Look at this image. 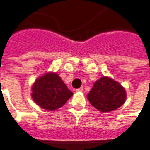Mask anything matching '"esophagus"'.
<instances>
[{
	"label": "esophagus",
	"instance_id": "1",
	"mask_svg": "<svg viewBox=\"0 0 150 150\" xmlns=\"http://www.w3.org/2000/svg\"><path fill=\"white\" fill-rule=\"evenodd\" d=\"M83 91V87H81V88H77L76 90H75V91H77V92H81V91Z\"/></svg>",
	"mask_w": 150,
	"mask_h": 150
}]
</instances>
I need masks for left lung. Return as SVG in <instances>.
<instances>
[{
  "instance_id": "left-lung-1",
  "label": "left lung",
  "mask_w": 150,
  "mask_h": 150,
  "mask_svg": "<svg viewBox=\"0 0 150 150\" xmlns=\"http://www.w3.org/2000/svg\"><path fill=\"white\" fill-rule=\"evenodd\" d=\"M87 97L93 107L107 112L123 105L125 101L126 92L117 82L108 77H102L95 83Z\"/></svg>"
}]
</instances>
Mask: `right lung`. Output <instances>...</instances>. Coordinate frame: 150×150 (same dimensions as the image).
Instances as JSON below:
<instances>
[{
  "mask_svg": "<svg viewBox=\"0 0 150 150\" xmlns=\"http://www.w3.org/2000/svg\"><path fill=\"white\" fill-rule=\"evenodd\" d=\"M73 93L56 73H47L35 81L32 87L34 102L46 110L58 109L66 104Z\"/></svg>",
  "mask_w": 150,
  "mask_h": 150,
  "instance_id": "add662e5",
  "label": "right lung"
}]
</instances>
